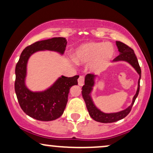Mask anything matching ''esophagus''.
<instances>
[{"label": "esophagus", "instance_id": "esophagus-1", "mask_svg": "<svg viewBox=\"0 0 153 153\" xmlns=\"http://www.w3.org/2000/svg\"><path fill=\"white\" fill-rule=\"evenodd\" d=\"M84 80H85V78H84V76H82V75H80V76L79 77L78 80V85H80V86H82V85H83Z\"/></svg>", "mask_w": 153, "mask_h": 153}]
</instances>
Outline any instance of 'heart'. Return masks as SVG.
<instances>
[{
	"mask_svg": "<svg viewBox=\"0 0 153 153\" xmlns=\"http://www.w3.org/2000/svg\"><path fill=\"white\" fill-rule=\"evenodd\" d=\"M115 49L111 43L87 42L80 45L73 54L75 62L79 65L91 63L94 72L105 70L113 59Z\"/></svg>",
	"mask_w": 153,
	"mask_h": 153,
	"instance_id": "heart-1",
	"label": "heart"
}]
</instances>
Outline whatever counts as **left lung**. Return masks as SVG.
<instances>
[{
	"label": "left lung",
	"instance_id": "1",
	"mask_svg": "<svg viewBox=\"0 0 153 153\" xmlns=\"http://www.w3.org/2000/svg\"><path fill=\"white\" fill-rule=\"evenodd\" d=\"M117 46L118 47V50L119 52V55L117 56L116 58L114 59V62H118V61H125L131 65L133 68H134L135 71L137 72V73L140 75V78L138 80V87L137 90L136 94L134 95V98H133L132 103L128 108L126 109L121 111L116 112V113H104L100 111L94 105V101H93L92 98L91 96V91L93 90L95 85V78H96V75L94 74H88L86 75L85 78V85L82 88V98H83L84 101L85 102L87 109L88 111L89 115L95 121L101 123H112L115 122L117 121L121 120V119H124L129 114L134 104L136 98L137 97L139 94V91H140V78H141V69H140V65H139L137 58L136 55H135L134 50L130 48L127 45L124 44L121 42H116Z\"/></svg>",
	"mask_w": 153,
	"mask_h": 153
}]
</instances>
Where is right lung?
<instances>
[{
    "label": "right lung",
    "instance_id": "1",
    "mask_svg": "<svg viewBox=\"0 0 153 153\" xmlns=\"http://www.w3.org/2000/svg\"><path fill=\"white\" fill-rule=\"evenodd\" d=\"M66 45L67 40L64 37L36 42L23 50L16 65L15 92L19 105L24 113L36 120L48 122L62 116L68 103L70 89L78 85L79 75L71 78L62 75L47 90L33 92L25 84L28 60L31 54L38 51L50 50L63 54Z\"/></svg>",
    "mask_w": 153,
    "mask_h": 153
}]
</instances>
